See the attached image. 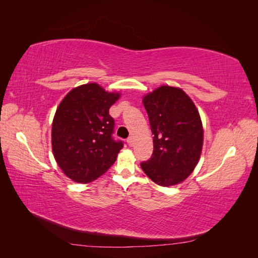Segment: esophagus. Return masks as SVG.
I'll use <instances>...</instances> for the list:
<instances>
[{
    "mask_svg": "<svg viewBox=\"0 0 258 258\" xmlns=\"http://www.w3.org/2000/svg\"><path fill=\"white\" fill-rule=\"evenodd\" d=\"M127 143H128V145H129V146H132V145H134V138H132V137H129V138L127 139Z\"/></svg>",
    "mask_w": 258,
    "mask_h": 258,
    "instance_id": "obj_1",
    "label": "esophagus"
}]
</instances>
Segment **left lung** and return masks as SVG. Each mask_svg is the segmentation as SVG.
<instances>
[{
    "label": "left lung",
    "mask_w": 258,
    "mask_h": 258,
    "mask_svg": "<svg viewBox=\"0 0 258 258\" xmlns=\"http://www.w3.org/2000/svg\"><path fill=\"white\" fill-rule=\"evenodd\" d=\"M154 135L152 157L141 162L144 173L160 186L188 177L199 161L204 129L191 99L179 88L161 86L143 98Z\"/></svg>",
    "instance_id": "8db88e82"
}]
</instances>
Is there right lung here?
<instances>
[{
	"instance_id": "1",
	"label": "right lung",
	"mask_w": 258,
	"mask_h": 258,
	"mask_svg": "<svg viewBox=\"0 0 258 258\" xmlns=\"http://www.w3.org/2000/svg\"><path fill=\"white\" fill-rule=\"evenodd\" d=\"M119 93L90 83L72 89L59 104L51 128L54 159L77 183H89L105 173L123 146L113 138L115 121L108 114Z\"/></svg>"
}]
</instances>
